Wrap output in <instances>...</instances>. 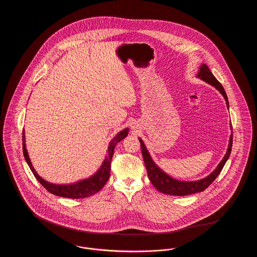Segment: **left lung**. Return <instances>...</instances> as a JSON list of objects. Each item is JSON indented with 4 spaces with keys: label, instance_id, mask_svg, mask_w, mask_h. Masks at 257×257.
<instances>
[{
    "label": "left lung",
    "instance_id": "left-lung-1",
    "mask_svg": "<svg viewBox=\"0 0 257 257\" xmlns=\"http://www.w3.org/2000/svg\"><path fill=\"white\" fill-rule=\"evenodd\" d=\"M197 77H199L203 81L207 82L208 84L215 86L223 95V97L226 101L227 107H229L228 99H227L226 93L224 91V88L220 85V82L216 79V77L210 71V69L208 68L206 64H202L200 66ZM231 128H232V126H231ZM139 140L141 143L144 161H145V164L147 167V175H148V178L151 181V183L153 184V186L163 194L171 195V196H183L204 191L217 178V176L220 174V171L222 170L224 164L226 163V161L230 156L231 147H232L233 135L231 134L230 136L227 152L224 155L223 159L220 161L217 169L213 171L210 175H208L207 177H205L201 180H198V181H194V182H183V181L175 180V179L171 178V176H169L167 173H165L164 171H161L151 159V157L147 150V147L143 143V141L141 139H139Z\"/></svg>",
    "mask_w": 257,
    "mask_h": 257
}]
</instances>
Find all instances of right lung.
I'll return each instance as SVG.
<instances>
[{
    "instance_id": "add662e5",
    "label": "right lung",
    "mask_w": 257,
    "mask_h": 257,
    "mask_svg": "<svg viewBox=\"0 0 257 257\" xmlns=\"http://www.w3.org/2000/svg\"><path fill=\"white\" fill-rule=\"evenodd\" d=\"M128 130L129 129H124L112 139L108 147V155L106 159L104 160L100 170L93 176L89 177L88 179L82 180L78 183L70 184V185H56V184L49 183L44 179H42L37 174V171L34 169L31 163V160L29 158V155L26 149V145H25L24 130H23V154H24L25 160L27 161L31 171H33L37 181L41 184L49 193L56 196L68 197V198H84L87 196H93L94 194L98 193L109 180L110 161L113 155L114 147L117 145L118 142H120L128 135Z\"/></svg>"
}]
</instances>
